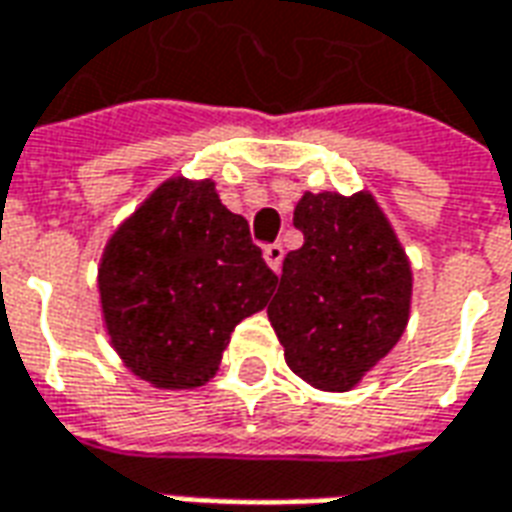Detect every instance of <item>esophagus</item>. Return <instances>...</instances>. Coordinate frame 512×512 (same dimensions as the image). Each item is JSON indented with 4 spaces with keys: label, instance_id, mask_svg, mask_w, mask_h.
<instances>
[{
    "label": "esophagus",
    "instance_id": "esophagus-1",
    "mask_svg": "<svg viewBox=\"0 0 512 512\" xmlns=\"http://www.w3.org/2000/svg\"><path fill=\"white\" fill-rule=\"evenodd\" d=\"M263 257H266L268 268L279 274V268H282V257H285V249H282L279 244H268L266 249H263Z\"/></svg>",
    "mask_w": 512,
    "mask_h": 512
}]
</instances>
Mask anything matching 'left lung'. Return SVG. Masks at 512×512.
Listing matches in <instances>:
<instances>
[{
    "label": "left lung",
    "mask_w": 512,
    "mask_h": 512,
    "mask_svg": "<svg viewBox=\"0 0 512 512\" xmlns=\"http://www.w3.org/2000/svg\"><path fill=\"white\" fill-rule=\"evenodd\" d=\"M301 249L282 260L268 321L288 367L321 392H351L403 337L414 274L370 191H304Z\"/></svg>",
    "instance_id": "1"
}]
</instances>
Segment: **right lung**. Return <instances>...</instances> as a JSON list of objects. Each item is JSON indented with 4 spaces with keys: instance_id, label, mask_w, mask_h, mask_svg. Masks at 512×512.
<instances>
[{
    "instance_id": "1",
    "label": "right lung",
    "mask_w": 512,
    "mask_h": 512,
    "mask_svg": "<svg viewBox=\"0 0 512 512\" xmlns=\"http://www.w3.org/2000/svg\"><path fill=\"white\" fill-rule=\"evenodd\" d=\"M277 274L211 178L172 175L109 235L98 296L120 362L156 389L216 376L230 334L268 304Z\"/></svg>"
}]
</instances>
